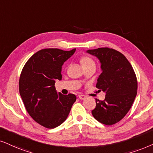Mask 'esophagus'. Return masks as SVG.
<instances>
[{"label": "esophagus", "mask_w": 153, "mask_h": 153, "mask_svg": "<svg viewBox=\"0 0 153 153\" xmlns=\"http://www.w3.org/2000/svg\"><path fill=\"white\" fill-rule=\"evenodd\" d=\"M78 97L80 98V100H85V98H86V96L83 95V94H79V95H78Z\"/></svg>", "instance_id": "34e87169"}]
</instances>
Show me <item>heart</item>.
I'll return each mask as SVG.
<instances>
[{"label": "heart", "instance_id": "obj_1", "mask_svg": "<svg viewBox=\"0 0 153 153\" xmlns=\"http://www.w3.org/2000/svg\"><path fill=\"white\" fill-rule=\"evenodd\" d=\"M80 63L82 65L83 68L88 66V65H94V62L92 61L90 58H89L88 56H82L80 59Z\"/></svg>", "mask_w": 153, "mask_h": 153}]
</instances>
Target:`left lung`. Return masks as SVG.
I'll return each instance as SVG.
<instances>
[{"label": "left lung", "mask_w": 153, "mask_h": 153, "mask_svg": "<svg viewBox=\"0 0 153 153\" xmlns=\"http://www.w3.org/2000/svg\"><path fill=\"white\" fill-rule=\"evenodd\" d=\"M101 63L102 73L97 78L98 91L106 94L103 101L96 100L92 116L99 122L113 125L121 121L130 110L138 90V82L131 63L122 53L109 48L90 49Z\"/></svg>", "instance_id": "8db88e82"}]
</instances>
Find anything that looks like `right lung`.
<instances>
[{
    "label": "right lung",
    "instance_id": "obj_1",
    "mask_svg": "<svg viewBox=\"0 0 153 153\" xmlns=\"http://www.w3.org/2000/svg\"><path fill=\"white\" fill-rule=\"evenodd\" d=\"M75 51L42 49L32 56L21 73L19 91L25 107L31 117L46 128H54L64 122L76 101L75 94L63 95L54 86L56 80L62 78L63 64Z\"/></svg>",
    "mask_w": 153,
    "mask_h": 153
}]
</instances>
